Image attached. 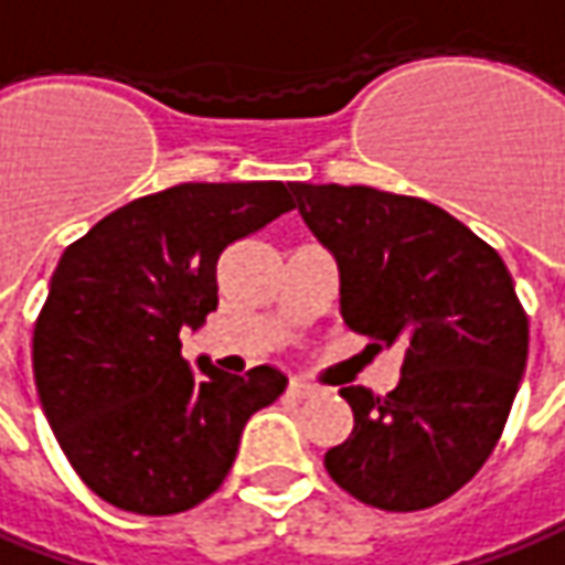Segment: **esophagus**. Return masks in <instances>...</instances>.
<instances>
[{
	"mask_svg": "<svg viewBox=\"0 0 565 565\" xmlns=\"http://www.w3.org/2000/svg\"><path fill=\"white\" fill-rule=\"evenodd\" d=\"M287 390H290V395H294V398H309V395L318 393V386H315V383H309V380H302V377L290 380V386H287Z\"/></svg>",
	"mask_w": 565,
	"mask_h": 565,
	"instance_id": "34e87169",
	"label": "esophagus"
}]
</instances>
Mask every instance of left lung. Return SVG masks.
<instances>
[{
	"instance_id": "obj_1",
	"label": "left lung",
	"mask_w": 565,
	"mask_h": 565,
	"mask_svg": "<svg viewBox=\"0 0 565 565\" xmlns=\"http://www.w3.org/2000/svg\"><path fill=\"white\" fill-rule=\"evenodd\" d=\"M294 206L340 268V315L371 347H405L393 393L343 386L355 414L324 455L331 479L390 513L463 489L504 433L529 318L504 259L443 206L367 185L290 182Z\"/></svg>"
}]
</instances>
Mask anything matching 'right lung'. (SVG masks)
Returning a JSON list of instances; mask_svg holds the SVG:
<instances>
[{"mask_svg": "<svg viewBox=\"0 0 565 565\" xmlns=\"http://www.w3.org/2000/svg\"><path fill=\"white\" fill-rule=\"evenodd\" d=\"M294 210L284 182H185L114 210L57 263L33 328V377L61 451L92 492L141 516L222 486L278 367L222 374L182 359L179 331L218 306L222 250Z\"/></svg>", "mask_w": 565, "mask_h": 565, "instance_id": "right-lung-1", "label": "right lung"}]
</instances>
